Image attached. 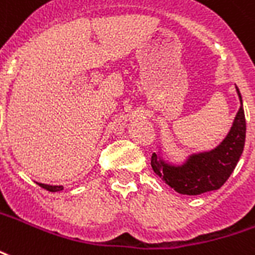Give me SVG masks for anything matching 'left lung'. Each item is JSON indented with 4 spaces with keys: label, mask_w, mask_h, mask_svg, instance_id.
I'll return each instance as SVG.
<instances>
[{
    "label": "left lung",
    "mask_w": 255,
    "mask_h": 255,
    "mask_svg": "<svg viewBox=\"0 0 255 255\" xmlns=\"http://www.w3.org/2000/svg\"><path fill=\"white\" fill-rule=\"evenodd\" d=\"M241 107L233 126L222 142L208 151L192 152L181 162L170 163L163 158L162 148L151 156V167L162 181L181 195L197 196L218 190L235 169L242 155L246 137V120L242 96L237 88Z\"/></svg>",
    "instance_id": "8db88e82"
}]
</instances>
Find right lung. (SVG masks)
<instances>
[{
	"label": "right lung",
	"mask_w": 255,
	"mask_h": 255,
	"mask_svg": "<svg viewBox=\"0 0 255 255\" xmlns=\"http://www.w3.org/2000/svg\"><path fill=\"white\" fill-rule=\"evenodd\" d=\"M41 188H44V189L50 190V192H60V190H63V186H56V185H46V184H39Z\"/></svg>",
	"instance_id": "right-lung-1"
}]
</instances>
